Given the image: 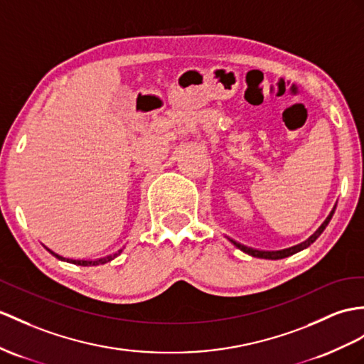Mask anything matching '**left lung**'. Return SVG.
Returning <instances> with one entry per match:
<instances>
[{
    "label": "left lung",
    "mask_w": 364,
    "mask_h": 364,
    "mask_svg": "<svg viewBox=\"0 0 364 364\" xmlns=\"http://www.w3.org/2000/svg\"><path fill=\"white\" fill-rule=\"evenodd\" d=\"M335 208H336V205H333L332 211L329 213V216L326 218L324 223H323L320 227H318V230H316V232H315L312 236H309L304 242H301V244L294 245V247H289V249H284V250H274V252L256 250V249H252V247H247V245L239 244V242L233 241V239H230V237H228V239H230V242L235 244L239 250H242V252H245V253H249V255L255 256V258H264V259H282V258H287V256H290V255H295V253H298V252H301V250L307 249V247H309L310 244H314V242L316 241V237L320 236V235L324 232V228L327 227V224L331 223V219H332L333 213H335Z\"/></svg>",
    "instance_id": "1"
}]
</instances>
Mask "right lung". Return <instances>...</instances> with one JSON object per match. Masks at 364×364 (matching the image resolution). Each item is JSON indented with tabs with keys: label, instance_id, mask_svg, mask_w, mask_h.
I'll use <instances>...</instances> for the list:
<instances>
[{
	"label": "right lung",
	"instance_id": "1",
	"mask_svg": "<svg viewBox=\"0 0 364 364\" xmlns=\"http://www.w3.org/2000/svg\"><path fill=\"white\" fill-rule=\"evenodd\" d=\"M44 249H46L49 253H52L55 256L57 259H61V261H66V262H73V264H77V265H99V264H106V262H109V261H112L114 258H117V256L123 252V249H120L119 252H115V253H112V255H108V256H103V258H99V259H69V258H65V256H61V255H58V253H55V252H52L50 249H48L46 245H44Z\"/></svg>",
	"mask_w": 364,
	"mask_h": 364
}]
</instances>
